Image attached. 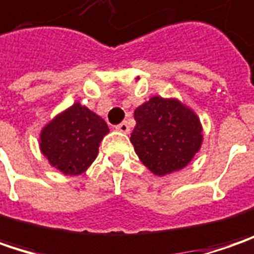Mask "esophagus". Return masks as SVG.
I'll use <instances>...</instances> for the list:
<instances>
[{"mask_svg": "<svg viewBox=\"0 0 254 254\" xmlns=\"http://www.w3.org/2000/svg\"><path fill=\"white\" fill-rule=\"evenodd\" d=\"M116 130H119V132H122V133H129V125H127V122H122V124H119L118 127H116Z\"/></svg>", "mask_w": 254, "mask_h": 254, "instance_id": "1", "label": "esophagus"}]
</instances>
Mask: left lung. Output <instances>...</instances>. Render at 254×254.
Segmentation results:
<instances>
[{
    "instance_id": "8db88e82",
    "label": "left lung",
    "mask_w": 254,
    "mask_h": 254,
    "mask_svg": "<svg viewBox=\"0 0 254 254\" xmlns=\"http://www.w3.org/2000/svg\"><path fill=\"white\" fill-rule=\"evenodd\" d=\"M130 142L140 162L156 176L186 168L202 148L203 127L192 108L178 98L152 96L133 112Z\"/></svg>"
}]
</instances>
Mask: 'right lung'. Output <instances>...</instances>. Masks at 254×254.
<instances>
[{"label": "right lung", "mask_w": 254, "mask_h": 254, "mask_svg": "<svg viewBox=\"0 0 254 254\" xmlns=\"http://www.w3.org/2000/svg\"><path fill=\"white\" fill-rule=\"evenodd\" d=\"M109 127L79 102L55 115L39 133V150L52 168L76 176L94 163Z\"/></svg>", "instance_id": "right-lung-1"}]
</instances>
